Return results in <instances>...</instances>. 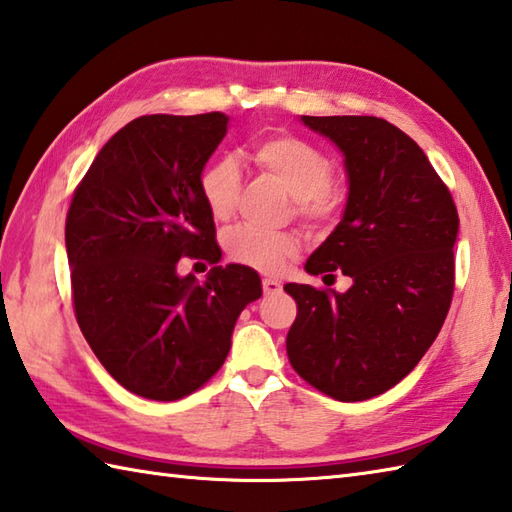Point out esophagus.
Returning <instances> with one entry per match:
<instances>
[{
	"mask_svg": "<svg viewBox=\"0 0 512 512\" xmlns=\"http://www.w3.org/2000/svg\"><path fill=\"white\" fill-rule=\"evenodd\" d=\"M262 286H264V293L266 295H277V293H282V284L277 282V279H262Z\"/></svg>",
	"mask_w": 512,
	"mask_h": 512,
	"instance_id": "34e87169",
	"label": "esophagus"
}]
</instances>
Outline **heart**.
<instances>
[{
	"mask_svg": "<svg viewBox=\"0 0 512 512\" xmlns=\"http://www.w3.org/2000/svg\"><path fill=\"white\" fill-rule=\"evenodd\" d=\"M248 159L286 188L293 197L295 215L304 222L322 226L337 217L342 190L330 184L333 166L317 146L295 135H266L248 148ZM239 193L242 173L233 159H215L199 175V195L208 213L219 222L233 217ZM224 246L233 262L262 273H277L299 253V239L293 233H268L253 226L230 230Z\"/></svg>",
	"mask_w": 512,
	"mask_h": 512,
	"instance_id": "obj_1",
	"label": "heart"
}]
</instances>
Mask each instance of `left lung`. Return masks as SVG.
I'll return each mask as SVG.
<instances>
[{"instance_id":"1","label":"left lung","mask_w":512,"mask_h":512,"mask_svg":"<svg viewBox=\"0 0 512 512\" xmlns=\"http://www.w3.org/2000/svg\"><path fill=\"white\" fill-rule=\"evenodd\" d=\"M344 155L342 222L306 273L353 279L346 293L286 284L297 302L290 366L339 402L386 393L413 370L444 326L455 288L459 217L428 157L379 117H308Z\"/></svg>"}]
</instances>
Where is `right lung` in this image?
<instances>
[{"label": "right lung", "instance_id": "right-lung-1", "mask_svg": "<svg viewBox=\"0 0 512 512\" xmlns=\"http://www.w3.org/2000/svg\"><path fill=\"white\" fill-rule=\"evenodd\" d=\"M228 115H144L108 139L77 186L66 255L77 324L130 393L175 402L204 386L230 350L262 279L242 264L182 277V257L222 259L199 175Z\"/></svg>", "mask_w": 512, "mask_h": 512}]
</instances>
